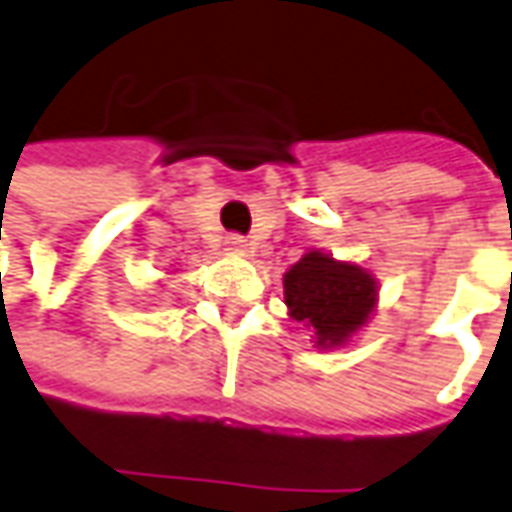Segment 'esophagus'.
<instances>
[{
    "instance_id": "1",
    "label": "esophagus",
    "mask_w": 512,
    "mask_h": 512,
    "mask_svg": "<svg viewBox=\"0 0 512 512\" xmlns=\"http://www.w3.org/2000/svg\"><path fill=\"white\" fill-rule=\"evenodd\" d=\"M227 246H229V252H238V255H243V252H246V241H243L241 235H229Z\"/></svg>"
}]
</instances>
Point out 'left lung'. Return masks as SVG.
<instances>
[{"label": "left lung", "mask_w": 512, "mask_h": 512, "mask_svg": "<svg viewBox=\"0 0 512 512\" xmlns=\"http://www.w3.org/2000/svg\"><path fill=\"white\" fill-rule=\"evenodd\" d=\"M285 305L297 322L311 325L319 344H342L375 305L373 277L358 266L308 252L285 271Z\"/></svg>", "instance_id": "8db88e82"}]
</instances>
